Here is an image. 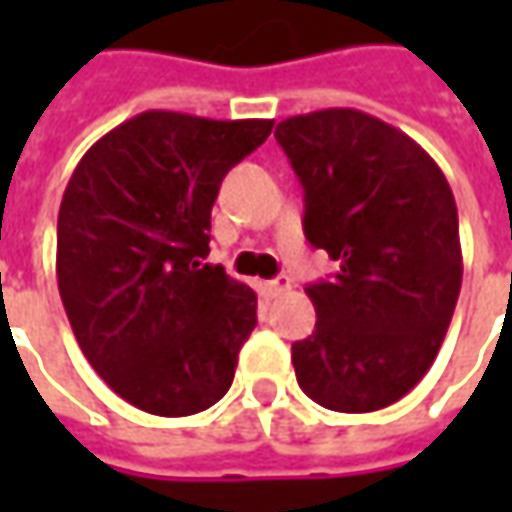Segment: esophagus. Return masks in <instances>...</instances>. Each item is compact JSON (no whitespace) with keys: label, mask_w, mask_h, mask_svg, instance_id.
<instances>
[{"label":"esophagus","mask_w":512,"mask_h":512,"mask_svg":"<svg viewBox=\"0 0 512 512\" xmlns=\"http://www.w3.org/2000/svg\"><path fill=\"white\" fill-rule=\"evenodd\" d=\"M265 290L270 293V296H279V293L290 290V279H287V276H276V279H267Z\"/></svg>","instance_id":"obj_1"}]
</instances>
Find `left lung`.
Here are the masks:
<instances>
[{"instance_id":"8db88e82","label":"left lung","mask_w":512,"mask_h":512,"mask_svg":"<svg viewBox=\"0 0 512 512\" xmlns=\"http://www.w3.org/2000/svg\"><path fill=\"white\" fill-rule=\"evenodd\" d=\"M276 142L305 187V236L339 270L307 285L299 387L339 413L399 402L430 370L462 290L456 199L407 133L353 108L290 116Z\"/></svg>"}]
</instances>
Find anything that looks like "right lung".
<instances>
[{
    "label": "right lung",
    "mask_w": 512,
    "mask_h": 512,
    "mask_svg": "<svg viewBox=\"0 0 512 512\" xmlns=\"http://www.w3.org/2000/svg\"><path fill=\"white\" fill-rule=\"evenodd\" d=\"M270 130L148 110L105 133L65 187L62 305L90 367L145 413L190 416L233 384L256 293L202 259L222 179Z\"/></svg>",
    "instance_id": "right-lung-1"
}]
</instances>
